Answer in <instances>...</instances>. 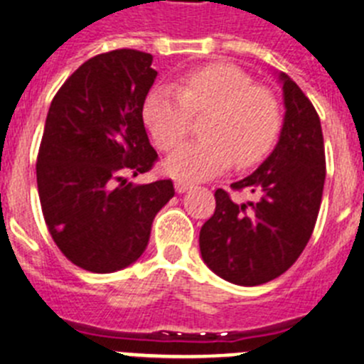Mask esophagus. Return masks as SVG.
Wrapping results in <instances>:
<instances>
[{"mask_svg": "<svg viewBox=\"0 0 364 364\" xmlns=\"http://www.w3.org/2000/svg\"><path fill=\"white\" fill-rule=\"evenodd\" d=\"M191 188H193L191 182H186V180H176V182H175L176 193H186L188 189H191Z\"/></svg>", "mask_w": 364, "mask_h": 364, "instance_id": "esophagus-1", "label": "esophagus"}]
</instances>
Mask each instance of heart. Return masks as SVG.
Listing matches in <instances>:
<instances>
[{
	"label": "heart",
	"mask_w": 364,
	"mask_h": 364,
	"mask_svg": "<svg viewBox=\"0 0 364 364\" xmlns=\"http://www.w3.org/2000/svg\"><path fill=\"white\" fill-rule=\"evenodd\" d=\"M193 117H204V138L166 160V171L180 180L211 178L233 160L242 169L257 166L277 146L282 131L277 96L228 62L186 70L173 89L156 85L144 100V124L162 151L175 149L188 136Z\"/></svg>",
	"instance_id": "obj_1"
}]
</instances>
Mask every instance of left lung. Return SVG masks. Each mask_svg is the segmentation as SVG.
I'll return each instance as SVG.
<instances>
[{
	"mask_svg": "<svg viewBox=\"0 0 364 364\" xmlns=\"http://www.w3.org/2000/svg\"><path fill=\"white\" fill-rule=\"evenodd\" d=\"M284 125L273 153L233 191L255 202H235L215 191V213L200 230V253L210 269L233 284L277 279L306 247L323 198L326 159L319 114L301 87L281 73Z\"/></svg>",
	"mask_w": 364,
	"mask_h": 364,
	"instance_id": "8db88e82",
	"label": "left lung"
}]
</instances>
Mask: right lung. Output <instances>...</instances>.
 Wrapping results in <instances>:
<instances>
[{
	"instance_id": "1",
	"label": "right lung",
	"mask_w": 364,
	"mask_h": 364,
	"mask_svg": "<svg viewBox=\"0 0 364 364\" xmlns=\"http://www.w3.org/2000/svg\"><path fill=\"white\" fill-rule=\"evenodd\" d=\"M153 56L117 49L87 60L53 98L38 151L45 224L60 252L80 268L112 273L147 247L154 215L175 195L169 178L136 186L159 154L142 105L156 70Z\"/></svg>"
}]
</instances>
